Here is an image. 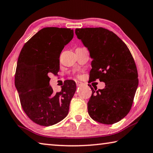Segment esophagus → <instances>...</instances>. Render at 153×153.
Here are the masks:
<instances>
[{"mask_svg": "<svg viewBox=\"0 0 153 153\" xmlns=\"http://www.w3.org/2000/svg\"><path fill=\"white\" fill-rule=\"evenodd\" d=\"M76 83L77 86H81V85L82 84V83L81 82H79V81H76Z\"/></svg>", "mask_w": 153, "mask_h": 153, "instance_id": "34e87169", "label": "esophagus"}]
</instances>
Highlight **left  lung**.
<instances>
[{
    "mask_svg": "<svg viewBox=\"0 0 153 153\" xmlns=\"http://www.w3.org/2000/svg\"><path fill=\"white\" fill-rule=\"evenodd\" d=\"M76 34L88 48L92 59L90 82L99 79L104 89L94 88L88 102L93 120L111 125L130 111L138 85L135 61L128 46L111 31L102 27L77 28Z\"/></svg>",
    "mask_w": 153,
    "mask_h": 153,
    "instance_id": "obj_1",
    "label": "left lung"
}]
</instances>
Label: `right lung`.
Returning a JSON list of instances; mask_svg holds the SVG:
<instances>
[{
    "instance_id": "add662e5",
    "label": "right lung",
    "mask_w": 153,
    "mask_h": 153,
    "mask_svg": "<svg viewBox=\"0 0 153 153\" xmlns=\"http://www.w3.org/2000/svg\"><path fill=\"white\" fill-rule=\"evenodd\" d=\"M74 37L70 28L48 27L33 35L23 46L17 60L15 87L21 105L33 122L50 126L68 114L76 82L67 80L60 92L49 85V75L59 71V56L64 46Z\"/></svg>"
}]
</instances>
